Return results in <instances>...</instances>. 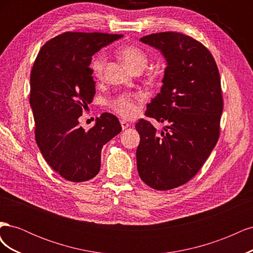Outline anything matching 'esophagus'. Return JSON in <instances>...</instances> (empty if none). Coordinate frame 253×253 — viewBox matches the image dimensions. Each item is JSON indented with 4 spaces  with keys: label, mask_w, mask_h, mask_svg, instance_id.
<instances>
[{
    "label": "esophagus",
    "mask_w": 253,
    "mask_h": 253,
    "mask_svg": "<svg viewBox=\"0 0 253 253\" xmlns=\"http://www.w3.org/2000/svg\"><path fill=\"white\" fill-rule=\"evenodd\" d=\"M120 125H121L122 129H126V128H127V127L129 126V125L127 124V122H126V120H121V121H120Z\"/></svg>",
    "instance_id": "esophagus-1"
}]
</instances>
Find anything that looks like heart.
Wrapping results in <instances>:
<instances>
[{
  "label": "heart",
  "mask_w": 253,
  "mask_h": 253,
  "mask_svg": "<svg viewBox=\"0 0 253 253\" xmlns=\"http://www.w3.org/2000/svg\"><path fill=\"white\" fill-rule=\"evenodd\" d=\"M119 58L127 65L134 73H140L147 67L149 57L142 48L135 45H125L117 51ZM106 64V57L104 53H98L90 62V70L96 78L101 79L104 67ZM142 102V97L136 94L124 93L118 95L112 100L111 108L125 118H133L138 113V104Z\"/></svg>",
  "instance_id": "heart-1"
}]
</instances>
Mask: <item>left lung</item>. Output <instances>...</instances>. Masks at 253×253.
<instances>
[{
  "label": "left lung",
  "mask_w": 253,
  "mask_h": 253,
  "mask_svg": "<svg viewBox=\"0 0 253 253\" xmlns=\"http://www.w3.org/2000/svg\"><path fill=\"white\" fill-rule=\"evenodd\" d=\"M140 41L163 52L167 67L160 93L145 116L168 125L158 132L140 119L137 170L155 190H171L193 178L215 147L224 101L215 60L206 46L180 33H159Z\"/></svg>",
  "instance_id": "left-lung-1"
}]
</instances>
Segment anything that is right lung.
<instances>
[{
  "label": "right lung",
  "mask_w": 253,
  "mask_h": 253,
  "mask_svg": "<svg viewBox=\"0 0 253 253\" xmlns=\"http://www.w3.org/2000/svg\"><path fill=\"white\" fill-rule=\"evenodd\" d=\"M121 37L66 32L45 43L36 58L29 96L36 141L46 163L66 180L95 177L102 147L121 132L118 118L110 113L97 118L87 132L78 120L96 94L91 57Z\"/></svg>",
  "instance_id": "obj_1"
}]
</instances>
